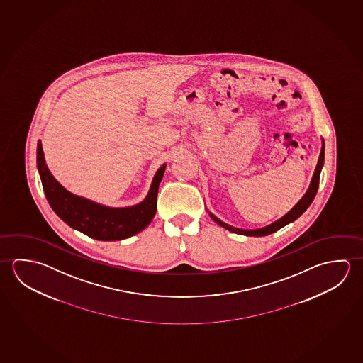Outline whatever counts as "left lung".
I'll return each mask as SVG.
<instances>
[{
	"mask_svg": "<svg viewBox=\"0 0 363 363\" xmlns=\"http://www.w3.org/2000/svg\"><path fill=\"white\" fill-rule=\"evenodd\" d=\"M324 151H325V145H324V141H323V147H321V152H320L319 161H318V165H316V169H315V172H313V179H311V183H310L308 191H306L305 196L300 199V202L297 203L295 207L291 209L287 215L283 216L282 218H279L278 221L273 222L269 226L258 228V230H241V228L230 226V225L222 222L221 220H218L216 216L208 212L211 218H212L216 223H218L220 226H222V228L228 230V231L235 233V234L245 235V236H267V235L276 233L279 228H282L283 226L289 225L291 222L295 221V220H297V218L310 207V204L313 203V198L316 196V191L319 189L320 172H321V167L324 165Z\"/></svg>",
	"mask_w": 363,
	"mask_h": 363,
	"instance_id": "8db88e82",
	"label": "left lung"
}]
</instances>
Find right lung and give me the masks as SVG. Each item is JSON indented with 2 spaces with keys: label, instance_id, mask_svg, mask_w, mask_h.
<instances>
[{
  "label": "right lung",
  "instance_id": "1",
  "mask_svg": "<svg viewBox=\"0 0 363 363\" xmlns=\"http://www.w3.org/2000/svg\"><path fill=\"white\" fill-rule=\"evenodd\" d=\"M37 166L44 194L57 216L68 226L101 241L127 239L147 228L156 213L157 191L166 167L164 164L156 172L143 202L125 208H111L66 191L45 165L40 141L38 142Z\"/></svg>",
  "mask_w": 363,
  "mask_h": 363
}]
</instances>
